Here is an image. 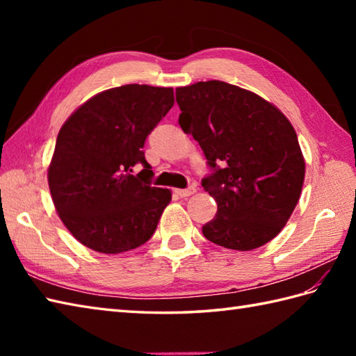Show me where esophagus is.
I'll list each match as a JSON object with an SVG mask.
<instances>
[{
    "label": "esophagus",
    "mask_w": 356,
    "mask_h": 356,
    "mask_svg": "<svg viewBox=\"0 0 356 356\" xmlns=\"http://www.w3.org/2000/svg\"><path fill=\"white\" fill-rule=\"evenodd\" d=\"M174 193H176L179 197H190V195H193L195 193V186L185 188V190H176Z\"/></svg>",
    "instance_id": "esophagus-1"
}]
</instances>
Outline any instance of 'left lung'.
Masks as SVG:
<instances>
[{"label":"left lung","mask_w":356,"mask_h":356,"mask_svg":"<svg viewBox=\"0 0 356 356\" xmlns=\"http://www.w3.org/2000/svg\"><path fill=\"white\" fill-rule=\"evenodd\" d=\"M176 101L179 125L214 170L202 180L217 203L203 236L236 251L266 245L289 220L305 182V157L289 119L259 95L222 81L177 87Z\"/></svg>","instance_id":"left-lung-1"}]
</instances>
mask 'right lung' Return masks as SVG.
<instances>
[{
	"label": "right lung",
	"mask_w": 356,
	"mask_h": 356,
	"mask_svg": "<svg viewBox=\"0 0 356 356\" xmlns=\"http://www.w3.org/2000/svg\"><path fill=\"white\" fill-rule=\"evenodd\" d=\"M172 104L171 87L128 84L90 97L65 120L47 179L56 213L79 243L122 254L153 236L171 191L149 185L142 148ZM136 163L144 170L133 177Z\"/></svg>",
	"instance_id": "add662e5"
}]
</instances>
